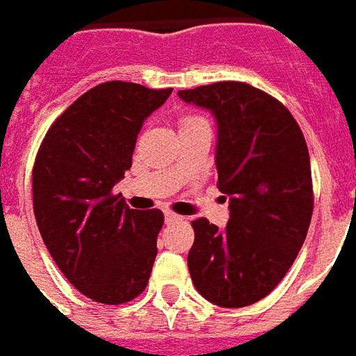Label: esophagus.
<instances>
[{"instance_id":"obj_1","label":"esophagus","mask_w":356,"mask_h":356,"mask_svg":"<svg viewBox=\"0 0 356 356\" xmlns=\"http://www.w3.org/2000/svg\"><path fill=\"white\" fill-rule=\"evenodd\" d=\"M165 222H167V224H175V222H181V216H180V214H175L172 210H167V212H165Z\"/></svg>"}]
</instances>
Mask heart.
Segmentation results:
<instances>
[{"instance_id":"b5f03b06","label":"heart","mask_w":356,"mask_h":356,"mask_svg":"<svg viewBox=\"0 0 356 356\" xmlns=\"http://www.w3.org/2000/svg\"><path fill=\"white\" fill-rule=\"evenodd\" d=\"M195 121H203V119H201V118H193V115H188V118H181L180 127H184V124H189V123H195Z\"/></svg>"}]
</instances>
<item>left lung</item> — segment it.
Instances as JSON below:
<instances>
[{"instance_id":"8db88e82","label":"left lung","mask_w":356,"mask_h":356,"mask_svg":"<svg viewBox=\"0 0 356 356\" xmlns=\"http://www.w3.org/2000/svg\"><path fill=\"white\" fill-rule=\"evenodd\" d=\"M178 96L216 118L218 189L229 195L225 229L207 218L191 222V281L214 305H252L282 281L309 229L313 184L303 132L277 98L246 83H212Z\"/></svg>"}]
</instances>
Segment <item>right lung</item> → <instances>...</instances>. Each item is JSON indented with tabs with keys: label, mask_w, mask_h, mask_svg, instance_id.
<instances>
[{
	"label": "right lung",
	"mask_w": 356,
	"mask_h": 356,
	"mask_svg": "<svg viewBox=\"0 0 356 356\" xmlns=\"http://www.w3.org/2000/svg\"><path fill=\"white\" fill-rule=\"evenodd\" d=\"M170 92L127 81L96 85L51 124L35 155L41 238L64 277L95 302H131L149 281L163 212L129 209L113 186L131 168L146 118Z\"/></svg>",
	"instance_id": "1"
}]
</instances>
